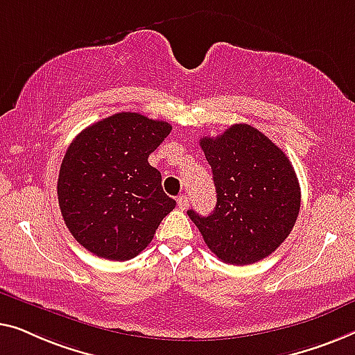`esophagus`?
Listing matches in <instances>:
<instances>
[{
  "label": "esophagus",
  "instance_id": "esophagus-1",
  "mask_svg": "<svg viewBox=\"0 0 355 355\" xmlns=\"http://www.w3.org/2000/svg\"><path fill=\"white\" fill-rule=\"evenodd\" d=\"M177 204H178V207L182 209V211H184V209L188 207L189 201H188L187 196H178V198H177Z\"/></svg>",
  "mask_w": 355,
  "mask_h": 355
}]
</instances>
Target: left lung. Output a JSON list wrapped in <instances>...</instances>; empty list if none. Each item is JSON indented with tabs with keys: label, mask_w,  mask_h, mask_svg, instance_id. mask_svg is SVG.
I'll return each mask as SVG.
<instances>
[{
	"label": "left lung",
	"mask_w": 355,
	"mask_h": 355,
	"mask_svg": "<svg viewBox=\"0 0 355 355\" xmlns=\"http://www.w3.org/2000/svg\"><path fill=\"white\" fill-rule=\"evenodd\" d=\"M199 144L217 191L207 217L188 211L204 243L234 266L270 256L291 233L301 207V188L286 154L248 123H234Z\"/></svg>",
	"instance_id": "obj_1"
}]
</instances>
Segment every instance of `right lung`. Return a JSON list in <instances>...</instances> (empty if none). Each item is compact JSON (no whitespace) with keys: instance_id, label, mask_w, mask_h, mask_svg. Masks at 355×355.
<instances>
[{"instance_id":"1","label":"right lung","mask_w":355,"mask_h":355,"mask_svg":"<svg viewBox=\"0 0 355 355\" xmlns=\"http://www.w3.org/2000/svg\"><path fill=\"white\" fill-rule=\"evenodd\" d=\"M171 123L119 112L80 132L62 159L58 201L72 236L94 256L128 261L149 243L175 201L148 157Z\"/></svg>"}]
</instances>
